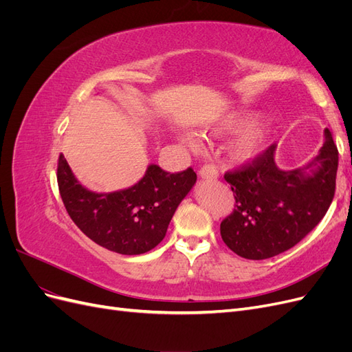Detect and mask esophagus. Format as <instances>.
Wrapping results in <instances>:
<instances>
[{
	"label": "esophagus",
	"mask_w": 352,
	"mask_h": 352,
	"mask_svg": "<svg viewBox=\"0 0 352 352\" xmlns=\"http://www.w3.org/2000/svg\"><path fill=\"white\" fill-rule=\"evenodd\" d=\"M198 173L201 177H204V179H217V176H219L216 166H212V164H204L199 168Z\"/></svg>",
	"instance_id": "esophagus-1"
}]
</instances>
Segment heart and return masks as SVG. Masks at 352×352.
Listing matches in <instances>:
<instances>
[{
  "label": "heart",
  "mask_w": 352,
  "mask_h": 352,
  "mask_svg": "<svg viewBox=\"0 0 352 352\" xmlns=\"http://www.w3.org/2000/svg\"><path fill=\"white\" fill-rule=\"evenodd\" d=\"M248 120L247 119H236V120H232L226 124V129L229 131H239L242 129L243 126H247ZM260 140H261V135L257 129H248L245 131L238 140L233 142L232 145V151L235 154L238 158H250L251 155L255 154V151L258 150V145H260ZM182 141L188 145H194L195 140L190 135H185L182 138Z\"/></svg>",
  "instance_id": "heart-1"
}]
</instances>
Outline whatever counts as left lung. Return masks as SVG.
Masks as SVG:
<instances>
[{"mask_svg": "<svg viewBox=\"0 0 352 352\" xmlns=\"http://www.w3.org/2000/svg\"><path fill=\"white\" fill-rule=\"evenodd\" d=\"M320 154L304 170L285 172L274 163L276 144L252 162L225 173L235 208L220 223L228 247L248 260H264L295 247L324 217L336 188L338 148L324 131Z\"/></svg>", "mask_w": 352, "mask_h": 352, "instance_id": "8db88e82", "label": "left lung"}]
</instances>
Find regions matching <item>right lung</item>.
I'll return each instance as SVG.
<instances>
[{"mask_svg":"<svg viewBox=\"0 0 352 352\" xmlns=\"http://www.w3.org/2000/svg\"><path fill=\"white\" fill-rule=\"evenodd\" d=\"M192 167L168 173L157 164L133 186L110 194L83 188L63 154L58 157V190L70 219L101 247L123 255L151 251L163 241L177 206L194 186Z\"/></svg>","mask_w":352,"mask_h":352,"instance_id":"1","label":"right lung"}]
</instances>
